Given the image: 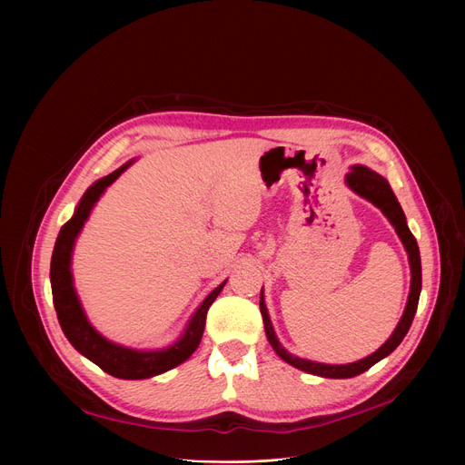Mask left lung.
<instances>
[{"instance_id":"obj_1","label":"left lung","mask_w":465,"mask_h":465,"mask_svg":"<svg viewBox=\"0 0 465 465\" xmlns=\"http://www.w3.org/2000/svg\"><path fill=\"white\" fill-rule=\"evenodd\" d=\"M347 184L358 193L361 198L370 200L373 205H377L384 216L392 223V226L396 228L400 239L403 241V245L407 249L409 254V263H411V292H409V302L405 307V312L401 316V321L398 324V328L394 330V333L390 335V339L386 343L373 352L371 356L363 358L360 361L354 363H347V365H328V363H316V361H309L303 358H296L288 354L282 345L279 343V339L275 337L273 326L270 316H267V309L263 303V296L260 292V311H262V319H263V328H265V335L267 341H270L272 347L275 349V352L288 361L290 365H294V368L312 373V375H321V377H328V379H349V377H356L363 371H368L371 365H375L377 361H381L384 356H388L390 352H394L396 347L401 343L403 337L407 335L412 319H414V312H417L419 307V298H420V290H422V265H420V251L417 245V239L411 233L407 223H405V214L401 211V205L398 203L396 193L390 188L388 181L384 177H381L375 171L363 167V165H354L351 173L347 175Z\"/></svg>"}]
</instances>
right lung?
Here are the masks:
<instances>
[{
  "label": "right lung",
  "instance_id": "1",
  "mask_svg": "<svg viewBox=\"0 0 465 465\" xmlns=\"http://www.w3.org/2000/svg\"><path fill=\"white\" fill-rule=\"evenodd\" d=\"M130 163H124L116 171H113L111 175L94 183L83 195V200H81L75 214H73V218H69L67 223L62 226L58 239H56L54 251H53V260H51V284H53V302H54V309L58 314V322H60L65 337L69 339V343L75 347L83 356L92 360L95 365H100L105 373L118 377V379L135 381V379H149V377L160 375L163 371L173 370L179 363H183L184 360H188L192 356V352L198 349L200 341H202V335L205 330L207 311L226 282H223L211 292V294L205 298V302L200 305V309L195 311V314L192 316V321L179 343H175L173 347H169L165 351L141 352V351L120 347V345H114V343H111V341L104 339L90 326V322L86 321V316L83 312V307L77 300L75 290H73V281H71V272H69L73 242H75V237L79 235L94 203L100 200L104 190L113 181H116V177Z\"/></svg>",
  "mask_w": 465,
  "mask_h": 465
}]
</instances>
